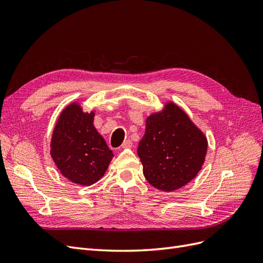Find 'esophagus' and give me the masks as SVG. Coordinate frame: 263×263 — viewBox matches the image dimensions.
Returning <instances> with one entry per match:
<instances>
[{"instance_id":"1","label":"esophagus","mask_w":263,"mask_h":263,"mask_svg":"<svg viewBox=\"0 0 263 263\" xmlns=\"http://www.w3.org/2000/svg\"><path fill=\"white\" fill-rule=\"evenodd\" d=\"M132 146H133V142H132V140H129V139H127V140H125L124 142H123V145H122V148H132Z\"/></svg>"}]
</instances>
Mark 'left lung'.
Instances as JSON below:
<instances>
[{
  "mask_svg": "<svg viewBox=\"0 0 263 263\" xmlns=\"http://www.w3.org/2000/svg\"><path fill=\"white\" fill-rule=\"evenodd\" d=\"M208 138L176 103L166 102L146 118V132L137 154L146 180L172 192L192 181L202 169Z\"/></svg>",
  "mask_w": 263,
  "mask_h": 263,
  "instance_id": "8db88e82",
  "label": "left lung"
}]
</instances>
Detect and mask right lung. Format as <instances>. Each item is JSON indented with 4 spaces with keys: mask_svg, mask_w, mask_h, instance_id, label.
<instances>
[{
    "mask_svg": "<svg viewBox=\"0 0 263 263\" xmlns=\"http://www.w3.org/2000/svg\"><path fill=\"white\" fill-rule=\"evenodd\" d=\"M95 110L79 102L62 109L52 130L50 156L63 177L89 186L104 176L114 155L93 125Z\"/></svg>",
    "mask_w": 263,
    "mask_h": 263,
    "instance_id": "obj_1",
    "label": "right lung"
}]
</instances>
